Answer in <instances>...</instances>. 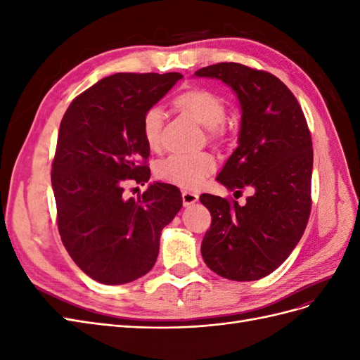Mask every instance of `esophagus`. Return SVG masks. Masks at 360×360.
Masks as SVG:
<instances>
[{
	"instance_id": "1",
	"label": "esophagus",
	"mask_w": 360,
	"mask_h": 360,
	"mask_svg": "<svg viewBox=\"0 0 360 360\" xmlns=\"http://www.w3.org/2000/svg\"><path fill=\"white\" fill-rule=\"evenodd\" d=\"M200 195L197 192H191V191H183L181 192V198H183V205H191L193 202L198 201Z\"/></svg>"
}]
</instances>
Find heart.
Wrapping results in <instances>:
<instances>
[{"instance_id":"b5f03b06","label":"heart","mask_w":360,"mask_h":360,"mask_svg":"<svg viewBox=\"0 0 360 360\" xmlns=\"http://www.w3.org/2000/svg\"><path fill=\"white\" fill-rule=\"evenodd\" d=\"M174 106L207 127V136L219 143L226 135L224 120L226 115V103L217 93L191 86L183 90L172 101ZM143 136L151 150H159L162 146L163 112L160 108L151 106L143 115ZM216 168V160L209 151H200L192 155H172L159 162L156 167L158 177L163 181L176 184L183 189H191L198 184Z\"/></svg>"}]
</instances>
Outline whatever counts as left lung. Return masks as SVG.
Here are the masks:
<instances>
[{"label":"left lung","mask_w":360,"mask_h":360,"mask_svg":"<svg viewBox=\"0 0 360 360\" xmlns=\"http://www.w3.org/2000/svg\"><path fill=\"white\" fill-rule=\"evenodd\" d=\"M236 91L242 106L238 147L217 181L252 195L245 205L202 193L212 214L201 254L222 278L255 281L276 270L299 243L311 214L312 139L294 94L275 75L240 63H217L195 72Z\"/></svg>","instance_id":"1"}]
</instances>
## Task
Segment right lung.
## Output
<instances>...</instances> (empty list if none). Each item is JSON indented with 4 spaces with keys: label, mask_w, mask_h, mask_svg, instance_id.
<instances>
[{
    "label": "right lung",
    "mask_w": 360,
    "mask_h": 360,
    "mask_svg": "<svg viewBox=\"0 0 360 360\" xmlns=\"http://www.w3.org/2000/svg\"><path fill=\"white\" fill-rule=\"evenodd\" d=\"M181 73H115L76 96L64 114L51 181L61 242L85 275L105 285L151 270L163 226L181 209L172 184L153 181L138 200L127 179L150 180L143 115Z\"/></svg>",
    "instance_id": "obj_1"
}]
</instances>
